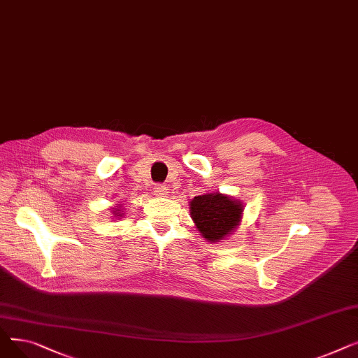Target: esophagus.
<instances>
[{
	"mask_svg": "<svg viewBox=\"0 0 358 358\" xmlns=\"http://www.w3.org/2000/svg\"><path fill=\"white\" fill-rule=\"evenodd\" d=\"M154 193H155V196H158V197H164V196L166 194V187L162 185V184H157V185L154 187Z\"/></svg>",
	"mask_w": 358,
	"mask_h": 358,
	"instance_id": "esophagus-1",
	"label": "esophagus"
}]
</instances>
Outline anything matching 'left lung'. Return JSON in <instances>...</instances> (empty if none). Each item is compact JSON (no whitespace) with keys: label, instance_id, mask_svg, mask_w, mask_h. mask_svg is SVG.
Segmentation results:
<instances>
[{"label":"left lung","instance_id":"8db88e82","mask_svg":"<svg viewBox=\"0 0 358 358\" xmlns=\"http://www.w3.org/2000/svg\"><path fill=\"white\" fill-rule=\"evenodd\" d=\"M190 213L200 234L215 242L238 227L242 206L228 196L212 193L194 197L190 201Z\"/></svg>","mask_w":358,"mask_h":358}]
</instances>
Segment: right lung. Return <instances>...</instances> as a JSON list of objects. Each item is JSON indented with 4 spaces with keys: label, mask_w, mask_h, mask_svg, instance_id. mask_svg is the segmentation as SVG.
<instances>
[{
    "label": "right lung",
    "mask_w": 358,
    "mask_h": 358,
    "mask_svg": "<svg viewBox=\"0 0 358 358\" xmlns=\"http://www.w3.org/2000/svg\"><path fill=\"white\" fill-rule=\"evenodd\" d=\"M117 216H119V215H117Z\"/></svg>",
    "instance_id": "obj_1"
}]
</instances>
